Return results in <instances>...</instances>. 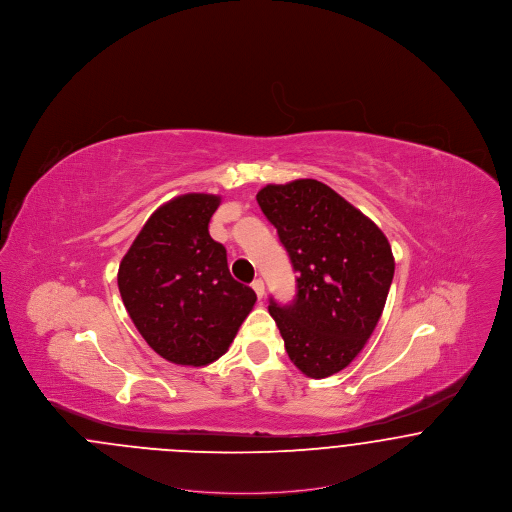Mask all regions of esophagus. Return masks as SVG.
<instances>
[{
	"label": "esophagus",
	"mask_w": 512,
	"mask_h": 512,
	"mask_svg": "<svg viewBox=\"0 0 512 512\" xmlns=\"http://www.w3.org/2000/svg\"><path fill=\"white\" fill-rule=\"evenodd\" d=\"M251 288L255 290L257 293V297L259 299H263V295H265V282L261 280V278H257V280H253V284H251Z\"/></svg>",
	"instance_id": "1"
}]
</instances>
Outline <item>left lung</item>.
<instances>
[{
  "label": "left lung",
  "instance_id": "8db88e82",
  "mask_svg": "<svg viewBox=\"0 0 512 512\" xmlns=\"http://www.w3.org/2000/svg\"><path fill=\"white\" fill-rule=\"evenodd\" d=\"M257 203L297 272L293 303L270 297L268 313L293 365L309 378L332 376L361 353L382 317L395 270L390 242L313 178L268 184Z\"/></svg>",
  "mask_w": 512,
  "mask_h": 512
}]
</instances>
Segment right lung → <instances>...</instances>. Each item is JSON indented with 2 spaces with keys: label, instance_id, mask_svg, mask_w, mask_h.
<instances>
[{
  "label": "right lung",
  "instance_id": "right-lung-1",
  "mask_svg": "<svg viewBox=\"0 0 512 512\" xmlns=\"http://www.w3.org/2000/svg\"><path fill=\"white\" fill-rule=\"evenodd\" d=\"M219 195L161 205L122 257L119 292L147 345L174 365L205 366L236 338L257 295L232 278L226 249L209 236Z\"/></svg>",
  "mask_w": 512,
  "mask_h": 512
}]
</instances>
